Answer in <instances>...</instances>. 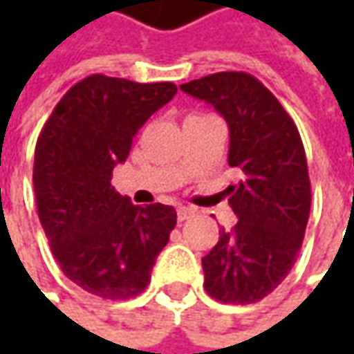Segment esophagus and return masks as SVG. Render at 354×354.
I'll return each instance as SVG.
<instances>
[{
  "instance_id": "obj_1",
  "label": "esophagus",
  "mask_w": 354,
  "mask_h": 354,
  "mask_svg": "<svg viewBox=\"0 0 354 354\" xmlns=\"http://www.w3.org/2000/svg\"><path fill=\"white\" fill-rule=\"evenodd\" d=\"M193 214H195V211H193L191 207H179V209H177V218H179L181 223L187 221V218H191Z\"/></svg>"
}]
</instances>
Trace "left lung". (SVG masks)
<instances>
[{"label": "left lung", "instance_id": "obj_1", "mask_svg": "<svg viewBox=\"0 0 354 354\" xmlns=\"http://www.w3.org/2000/svg\"><path fill=\"white\" fill-rule=\"evenodd\" d=\"M214 106L230 131L226 187L238 216L203 258L205 290L223 304H256L290 274L306 234L311 185L299 131L278 98L248 73H216L181 84Z\"/></svg>", "mask_w": 354, "mask_h": 354}]
</instances>
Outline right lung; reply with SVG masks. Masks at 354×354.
I'll list each match as a JSON object with an SVG mask.
<instances>
[{
	"label": "right lung",
	"mask_w": 354,
	"mask_h": 354,
	"mask_svg": "<svg viewBox=\"0 0 354 354\" xmlns=\"http://www.w3.org/2000/svg\"><path fill=\"white\" fill-rule=\"evenodd\" d=\"M175 92L173 82L90 75L62 96L39 133L33 185L41 226L64 276L104 299H129L147 288L177 225L169 205L138 207L112 187L133 138Z\"/></svg>",
	"instance_id": "obj_1"
}]
</instances>
